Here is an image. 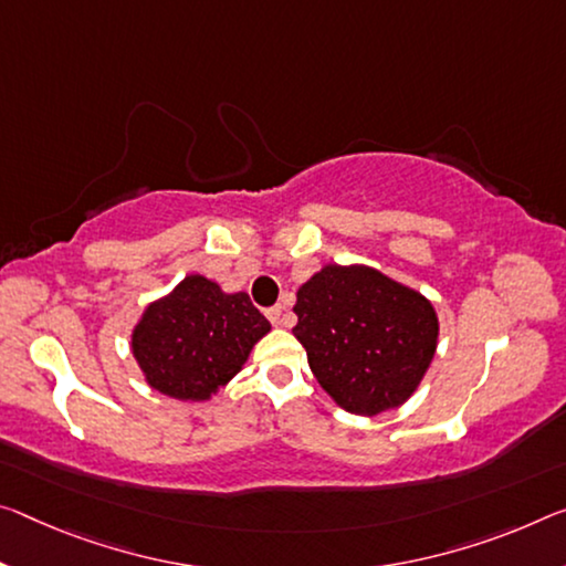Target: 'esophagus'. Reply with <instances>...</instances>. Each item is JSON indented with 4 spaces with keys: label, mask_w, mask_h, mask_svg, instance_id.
<instances>
[{
    "label": "esophagus",
    "mask_w": 566,
    "mask_h": 566,
    "mask_svg": "<svg viewBox=\"0 0 566 566\" xmlns=\"http://www.w3.org/2000/svg\"><path fill=\"white\" fill-rule=\"evenodd\" d=\"M266 317H269V322H272V325H282V307H280V304H276V307H269Z\"/></svg>",
    "instance_id": "34e87169"
}]
</instances>
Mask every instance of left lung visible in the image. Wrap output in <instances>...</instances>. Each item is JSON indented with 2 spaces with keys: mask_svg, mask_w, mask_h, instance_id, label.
<instances>
[{
  "mask_svg": "<svg viewBox=\"0 0 566 566\" xmlns=\"http://www.w3.org/2000/svg\"><path fill=\"white\" fill-rule=\"evenodd\" d=\"M294 312L317 382L357 416L406 402L436 355L433 304L375 269L325 266L300 286Z\"/></svg>",
  "mask_w": 566,
  "mask_h": 566,
  "instance_id": "8db88e82",
  "label": "left lung"
}]
</instances>
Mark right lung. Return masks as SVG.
<instances>
[{
  "mask_svg": "<svg viewBox=\"0 0 566 566\" xmlns=\"http://www.w3.org/2000/svg\"><path fill=\"white\" fill-rule=\"evenodd\" d=\"M272 329L249 294H223L191 274L154 302L133 329V355L150 388L176 400H206L247 363Z\"/></svg>",
  "mask_w": 566,
  "mask_h": 566,
  "instance_id": "add662e5",
  "label": "right lung"
}]
</instances>
